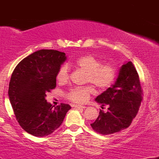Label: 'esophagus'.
Masks as SVG:
<instances>
[{
	"instance_id": "34e87169",
	"label": "esophagus",
	"mask_w": 159,
	"mask_h": 159,
	"mask_svg": "<svg viewBox=\"0 0 159 159\" xmlns=\"http://www.w3.org/2000/svg\"><path fill=\"white\" fill-rule=\"evenodd\" d=\"M75 107H76V108H78V109H85L86 107L84 106V105H75Z\"/></svg>"
}]
</instances>
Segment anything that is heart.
I'll return each mask as SVG.
<instances>
[{
  "label": "heart",
  "instance_id": "obj_1",
  "mask_svg": "<svg viewBox=\"0 0 159 159\" xmlns=\"http://www.w3.org/2000/svg\"><path fill=\"white\" fill-rule=\"evenodd\" d=\"M72 65L85 72V82L92 84L98 90H104L109 88L114 83L117 76V69L113 63H102L99 60L93 55H84L77 58ZM69 79V69L63 66L57 73V80L64 84ZM94 93V89L90 86L84 87H74L66 93L70 101L76 103L85 102L91 94Z\"/></svg>",
  "mask_w": 159,
  "mask_h": 159
}]
</instances>
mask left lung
Wrapping results in <instances>:
<instances>
[{
	"instance_id": "obj_1",
	"label": "left lung",
	"mask_w": 159,
	"mask_h": 159,
	"mask_svg": "<svg viewBox=\"0 0 159 159\" xmlns=\"http://www.w3.org/2000/svg\"><path fill=\"white\" fill-rule=\"evenodd\" d=\"M98 103L108 105L106 113L100 110L98 118L91 124L102 134H110L126 129L136 116L142 101V90L136 69L131 61L120 67L114 84L95 98Z\"/></svg>"
}]
</instances>
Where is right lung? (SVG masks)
<instances>
[{
  "instance_id": "obj_1",
  "label": "right lung",
  "mask_w": 159,
  "mask_h": 159,
  "mask_svg": "<svg viewBox=\"0 0 159 159\" xmlns=\"http://www.w3.org/2000/svg\"><path fill=\"white\" fill-rule=\"evenodd\" d=\"M66 60L65 53L43 49L23 59L12 72L8 91L10 103L19 125L32 135L52 134L71 109L63 103L54 108L45 100L47 93L56 87L57 73Z\"/></svg>"
}]
</instances>
